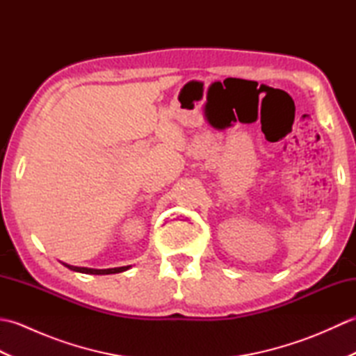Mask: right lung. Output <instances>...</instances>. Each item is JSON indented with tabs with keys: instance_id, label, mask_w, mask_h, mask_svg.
<instances>
[{
	"instance_id": "add662e5",
	"label": "right lung",
	"mask_w": 356,
	"mask_h": 356,
	"mask_svg": "<svg viewBox=\"0 0 356 356\" xmlns=\"http://www.w3.org/2000/svg\"><path fill=\"white\" fill-rule=\"evenodd\" d=\"M65 268L72 270L82 272V274H92V275H108V274H118V272H124L130 269V266H122V268H111V269H90V268H78V266H70V264L64 263Z\"/></svg>"
}]
</instances>
